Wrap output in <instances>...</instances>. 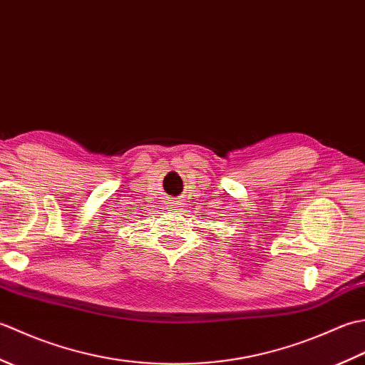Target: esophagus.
Returning a JSON list of instances; mask_svg holds the SVG:
<instances>
[{
	"label": "esophagus",
	"instance_id": "esophagus-1",
	"mask_svg": "<svg viewBox=\"0 0 365 365\" xmlns=\"http://www.w3.org/2000/svg\"><path fill=\"white\" fill-rule=\"evenodd\" d=\"M168 207L173 208V210H177V208H180V202H178V200H170Z\"/></svg>",
	"mask_w": 365,
	"mask_h": 365
}]
</instances>
